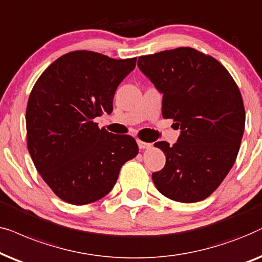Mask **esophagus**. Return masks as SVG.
Wrapping results in <instances>:
<instances>
[{
    "label": "esophagus",
    "mask_w": 262,
    "mask_h": 262,
    "mask_svg": "<svg viewBox=\"0 0 262 262\" xmlns=\"http://www.w3.org/2000/svg\"><path fill=\"white\" fill-rule=\"evenodd\" d=\"M138 146H139V148H140V149H144V148L149 147V146H151V144H148V142H144V141H141V140H138Z\"/></svg>",
    "instance_id": "obj_1"
}]
</instances>
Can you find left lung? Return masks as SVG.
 <instances>
[{"instance_id":"1","label":"left lung","mask_w":262,"mask_h":262,"mask_svg":"<svg viewBox=\"0 0 262 262\" xmlns=\"http://www.w3.org/2000/svg\"><path fill=\"white\" fill-rule=\"evenodd\" d=\"M138 67L163 95V117L181 130L173 146L155 144L166 157L152 173L157 189L179 202L205 200L238 155L246 123L238 87L224 66L193 48L141 56Z\"/></svg>"}]
</instances>
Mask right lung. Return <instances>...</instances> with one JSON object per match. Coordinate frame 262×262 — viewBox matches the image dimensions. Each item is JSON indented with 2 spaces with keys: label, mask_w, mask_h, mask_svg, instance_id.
Instances as JSON below:
<instances>
[{
  "label": "right lung",
  "mask_w": 262,
  "mask_h": 262,
  "mask_svg": "<svg viewBox=\"0 0 262 262\" xmlns=\"http://www.w3.org/2000/svg\"><path fill=\"white\" fill-rule=\"evenodd\" d=\"M135 64L137 58L73 51L49 66L33 86L26 109L27 147L45 183L68 204L105 196L122 165L139 153L134 138L111 134L93 122L113 113L115 92Z\"/></svg>",
  "instance_id": "right-lung-1"
}]
</instances>
